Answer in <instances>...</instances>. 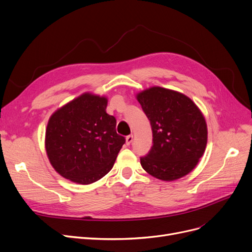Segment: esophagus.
<instances>
[{
  "label": "esophagus",
  "instance_id": "obj_1",
  "mask_svg": "<svg viewBox=\"0 0 252 252\" xmlns=\"http://www.w3.org/2000/svg\"><path fill=\"white\" fill-rule=\"evenodd\" d=\"M133 140H134V136H133V135H128V136L126 138V145H130V143L133 142Z\"/></svg>",
  "mask_w": 252,
  "mask_h": 252
}]
</instances>
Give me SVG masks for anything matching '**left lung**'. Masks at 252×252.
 <instances>
[{
	"label": "left lung",
	"mask_w": 252,
	"mask_h": 252,
	"mask_svg": "<svg viewBox=\"0 0 252 252\" xmlns=\"http://www.w3.org/2000/svg\"><path fill=\"white\" fill-rule=\"evenodd\" d=\"M150 121L153 146L141 165L162 181H175L188 175L204 153L207 126L199 108L187 96L160 87L137 95Z\"/></svg>",
	"instance_id": "obj_1"
}]
</instances>
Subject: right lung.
I'll return each mask as SVG.
<instances>
[{"label":"right lung","mask_w":252,"mask_h":252,"mask_svg":"<svg viewBox=\"0 0 252 252\" xmlns=\"http://www.w3.org/2000/svg\"><path fill=\"white\" fill-rule=\"evenodd\" d=\"M106 107L107 98L85 93L50 117L46 151L63 178L89 185L112 168L126 139L116 133V119Z\"/></svg>","instance_id":"right-lung-1"}]
</instances>
